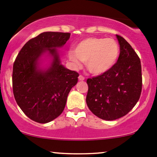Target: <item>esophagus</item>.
Here are the masks:
<instances>
[{"instance_id":"esophagus-1","label":"esophagus","mask_w":157,"mask_h":157,"mask_svg":"<svg viewBox=\"0 0 157 157\" xmlns=\"http://www.w3.org/2000/svg\"><path fill=\"white\" fill-rule=\"evenodd\" d=\"M78 80L79 81H84V77L83 76V75H80L78 76Z\"/></svg>"}]
</instances>
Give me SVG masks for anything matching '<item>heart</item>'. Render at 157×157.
I'll list each match as a JSON object with an SVG mask.
<instances>
[{"label":"heart","instance_id":"heart-1","mask_svg":"<svg viewBox=\"0 0 157 157\" xmlns=\"http://www.w3.org/2000/svg\"><path fill=\"white\" fill-rule=\"evenodd\" d=\"M119 53V46L113 39L89 38L77 44L74 50H70L68 58L75 67H81L83 61L90 73L101 75L115 64Z\"/></svg>","mask_w":157,"mask_h":157}]
</instances>
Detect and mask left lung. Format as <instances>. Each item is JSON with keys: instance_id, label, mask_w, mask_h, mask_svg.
<instances>
[{"instance_id": "left-lung-1", "label": "left lung", "mask_w": 157, "mask_h": 157, "mask_svg": "<svg viewBox=\"0 0 157 157\" xmlns=\"http://www.w3.org/2000/svg\"><path fill=\"white\" fill-rule=\"evenodd\" d=\"M120 47L117 62L105 73L88 78L86 102L100 119L112 121L128 113L142 92V67L139 56L127 40L117 35Z\"/></svg>"}]
</instances>
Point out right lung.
Returning <instances> with one entry per match:
<instances>
[{"label": "right lung", "mask_w": 157, "mask_h": 157, "mask_svg": "<svg viewBox=\"0 0 157 157\" xmlns=\"http://www.w3.org/2000/svg\"><path fill=\"white\" fill-rule=\"evenodd\" d=\"M70 37L68 33H40L24 44L13 64L15 101L26 117L36 122L44 124L59 117L70 90L78 82V73L61 64L58 50ZM45 61L49 63L44 65Z\"/></svg>", "instance_id": "right-lung-1"}]
</instances>
